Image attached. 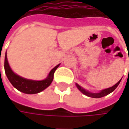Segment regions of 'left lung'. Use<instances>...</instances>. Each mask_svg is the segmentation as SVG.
Listing matches in <instances>:
<instances>
[{
	"label": "left lung",
	"instance_id": "8db88e82",
	"mask_svg": "<svg viewBox=\"0 0 129 129\" xmlns=\"http://www.w3.org/2000/svg\"><path fill=\"white\" fill-rule=\"evenodd\" d=\"M122 79V78H121ZM121 79L118 81V82H117L116 85H114L113 86L111 87H109V88H107V89H105V90H103L101 92H97V93H95V92H89L86 90H85V89H83L82 87L80 86L78 84L76 83V86L79 89V90L82 92L84 95H85L87 96L88 97H90V98H102V97H104L107 95H108V94H110L111 92L113 91L116 88L118 85H119V83L121 82Z\"/></svg>",
	"mask_w": 129,
	"mask_h": 129
}]
</instances>
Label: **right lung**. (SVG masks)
<instances>
[{
  "instance_id": "obj_1",
  "label": "right lung",
  "mask_w": 129,
  "mask_h": 129,
  "mask_svg": "<svg viewBox=\"0 0 129 129\" xmlns=\"http://www.w3.org/2000/svg\"><path fill=\"white\" fill-rule=\"evenodd\" d=\"M60 64H59L56 67H54L50 72L49 73L48 76L46 79L43 80H28L26 78L20 77L16 74L13 72L12 70L9 66V64L7 59V54L6 52L5 56V62H4V68L5 72L7 76L8 79L13 85V86L16 88L18 90L22 92L23 93L26 94H36L46 89L47 87L50 85L52 83L53 78H54V73L57 68L59 66Z\"/></svg>"
}]
</instances>
